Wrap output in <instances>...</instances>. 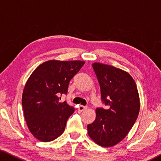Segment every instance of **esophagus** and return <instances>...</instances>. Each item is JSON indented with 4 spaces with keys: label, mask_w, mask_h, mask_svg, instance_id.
<instances>
[{
    "label": "esophagus",
    "mask_w": 161,
    "mask_h": 161,
    "mask_svg": "<svg viewBox=\"0 0 161 161\" xmlns=\"http://www.w3.org/2000/svg\"><path fill=\"white\" fill-rule=\"evenodd\" d=\"M87 108V107H85V106H82V105H80L78 107V111H84V110H86Z\"/></svg>",
    "instance_id": "obj_1"
}]
</instances>
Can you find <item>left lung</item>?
Segmentation results:
<instances>
[{"mask_svg": "<svg viewBox=\"0 0 161 161\" xmlns=\"http://www.w3.org/2000/svg\"><path fill=\"white\" fill-rule=\"evenodd\" d=\"M92 67L102 100L109 108H97L96 119L87 130L94 142L108 148L121 142L131 129L140 111L139 94L135 81L126 71L99 62H94Z\"/></svg>", "mask_w": 161, "mask_h": 161, "instance_id": "8db88e82", "label": "left lung"}]
</instances>
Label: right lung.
Segmentation results:
<instances>
[{
    "mask_svg": "<svg viewBox=\"0 0 161 161\" xmlns=\"http://www.w3.org/2000/svg\"><path fill=\"white\" fill-rule=\"evenodd\" d=\"M85 62L53 59L40 64L24 87L22 105L27 126L35 138L50 142L64 132L74 108L59 102V96L67 93L72 78Z\"/></svg>",
    "mask_w": 161,
    "mask_h": 161,
    "instance_id": "add662e5",
    "label": "right lung"
}]
</instances>
